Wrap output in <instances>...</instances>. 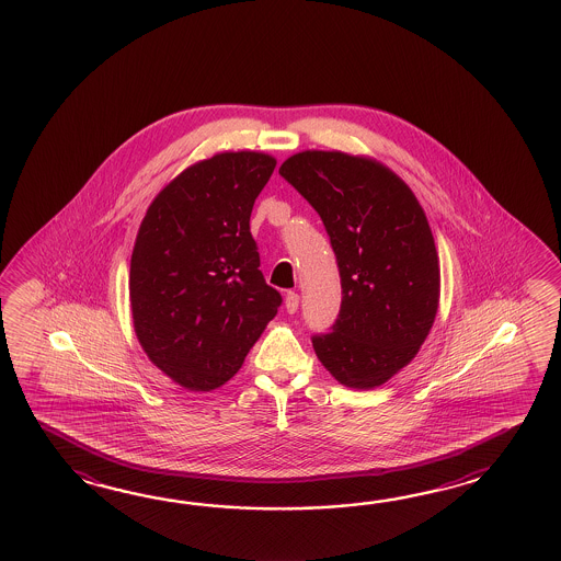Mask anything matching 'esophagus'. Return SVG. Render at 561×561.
<instances>
[{"label":"esophagus","instance_id":"esophagus-1","mask_svg":"<svg viewBox=\"0 0 561 561\" xmlns=\"http://www.w3.org/2000/svg\"><path fill=\"white\" fill-rule=\"evenodd\" d=\"M286 312H297L298 309V295L297 293H286L285 297Z\"/></svg>","mask_w":561,"mask_h":561}]
</instances>
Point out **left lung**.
<instances>
[{"mask_svg":"<svg viewBox=\"0 0 561 561\" xmlns=\"http://www.w3.org/2000/svg\"><path fill=\"white\" fill-rule=\"evenodd\" d=\"M278 174L321 216L341 275V310L312 334L324 369L375 389L417 355L439 307V259L415 194L389 168L345 152L307 150Z\"/></svg>","mask_w":561,"mask_h":561,"instance_id":"obj_1","label":"left lung"}]
</instances>
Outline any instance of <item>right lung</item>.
Here are the masks:
<instances>
[{"instance_id":"right-lung-1","label":"right lung","mask_w":561,"mask_h":561,"mask_svg":"<svg viewBox=\"0 0 561 561\" xmlns=\"http://www.w3.org/2000/svg\"><path fill=\"white\" fill-rule=\"evenodd\" d=\"M263 152H222L186 168L146 210L130 261L134 331L158 369L191 391L237 375L280 293L251 234L275 170Z\"/></svg>"}]
</instances>
